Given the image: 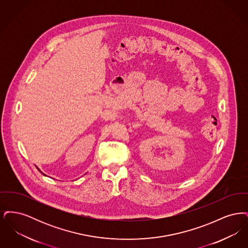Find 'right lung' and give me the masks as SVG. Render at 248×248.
I'll return each mask as SVG.
<instances>
[{"mask_svg":"<svg viewBox=\"0 0 248 248\" xmlns=\"http://www.w3.org/2000/svg\"><path fill=\"white\" fill-rule=\"evenodd\" d=\"M38 170H39V168H38ZM39 171H40V170H39ZM40 172H41V171H40ZM44 175H45V174H44Z\"/></svg>","mask_w":248,"mask_h":248,"instance_id":"obj_1","label":"right lung"}]
</instances>
